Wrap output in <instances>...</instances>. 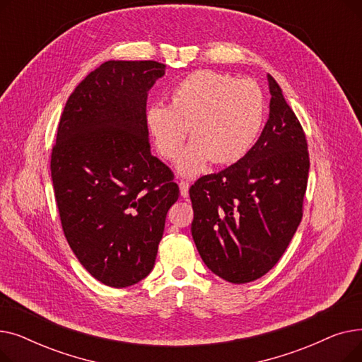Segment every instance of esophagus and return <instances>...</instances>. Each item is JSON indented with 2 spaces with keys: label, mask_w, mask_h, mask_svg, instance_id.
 Returning <instances> with one entry per match:
<instances>
[{
  "label": "esophagus",
  "mask_w": 362,
  "mask_h": 362,
  "mask_svg": "<svg viewBox=\"0 0 362 362\" xmlns=\"http://www.w3.org/2000/svg\"><path fill=\"white\" fill-rule=\"evenodd\" d=\"M179 189H180V195H182L183 198H187V195H189V183L182 180V182L179 183Z\"/></svg>",
  "instance_id": "esophagus-1"
}]
</instances>
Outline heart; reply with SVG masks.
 Instances as JSON below:
<instances>
[{"label": "heart", "instance_id": "b5f03b06", "mask_svg": "<svg viewBox=\"0 0 362 362\" xmlns=\"http://www.w3.org/2000/svg\"><path fill=\"white\" fill-rule=\"evenodd\" d=\"M265 97L254 81H238L227 73L197 70L170 90V107L148 105L145 123L160 154L175 160L186 133L192 141L176 161V171L195 177L213 160L232 164L248 154L265 120Z\"/></svg>", "mask_w": 362, "mask_h": 362}]
</instances>
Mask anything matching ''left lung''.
I'll return each instance as SVG.
<instances>
[{
    "instance_id": "left-lung-1",
    "label": "left lung",
    "mask_w": 362,
    "mask_h": 362,
    "mask_svg": "<svg viewBox=\"0 0 362 362\" xmlns=\"http://www.w3.org/2000/svg\"><path fill=\"white\" fill-rule=\"evenodd\" d=\"M270 112L248 154L189 189L192 238L205 265L230 283L269 273L302 218L310 157L305 133L267 74Z\"/></svg>"
}]
</instances>
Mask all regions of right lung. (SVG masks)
Wrapping results in <instances>:
<instances>
[{"label": "right lung", "mask_w": 362, "mask_h": 362, "mask_svg": "<svg viewBox=\"0 0 362 362\" xmlns=\"http://www.w3.org/2000/svg\"><path fill=\"white\" fill-rule=\"evenodd\" d=\"M165 74L157 62H105L76 86L63 110L51 177L64 236L79 262L111 288L154 269L173 173L151 156L148 90Z\"/></svg>", "instance_id": "add662e5"}]
</instances>
